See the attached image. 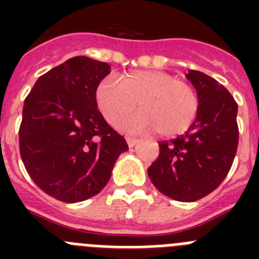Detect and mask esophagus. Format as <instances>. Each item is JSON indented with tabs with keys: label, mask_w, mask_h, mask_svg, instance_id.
Wrapping results in <instances>:
<instances>
[{
	"label": "esophagus",
	"mask_w": 259,
	"mask_h": 259,
	"mask_svg": "<svg viewBox=\"0 0 259 259\" xmlns=\"http://www.w3.org/2000/svg\"><path fill=\"white\" fill-rule=\"evenodd\" d=\"M125 140H127V144L130 148H134V146L139 143V139H136V137H131V136L125 137Z\"/></svg>",
	"instance_id": "esophagus-1"
}]
</instances>
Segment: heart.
<instances>
[{
  "mask_svg": "<svg viewBox=\"0 0 259 259\" xmlns=\"http://www.w3.org/2000/svg\"><path fill=\"white\" fill-rule=\"evenodd\" d=\"M96 101L110 124H115L134 110L140 111L120 122L131 132L157 131L174 137L189 130L200 107V97L192 84L170 72L136 70L119 77H106L98 84Z\"/></svg>",
  "mask_w": 259,
  "mask_h": 259,
  "instance_id": "heart-1",
  "label": "heart"
}]
</instances>
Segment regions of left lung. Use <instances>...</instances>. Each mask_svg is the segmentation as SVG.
<instances>
[{"label": "left lung", "mask_w": 259, "mask_h": 259, "mask_svg": "<svg viewBox=\"0 0 259 259\" xmlns=\"http://www.w3.org/2000/svg\"><path fill=\"white\" fill-rule=\"evenodd\" d=\"M187 79L200 97L196 120L184 135L159 141V155L148 168L158 191L193 202L218 188L227 176L239 145L237 104L222 84L201 71Z\"/></svg>", "instance_id": "obj_1"}]
</instances>
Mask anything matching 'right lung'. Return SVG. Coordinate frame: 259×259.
<instances>
[{"instance_id":"obj_1","label":"right lung","mask_w":259,"mask_h":259,"mask_svg":"<svg viewBox=\"0 0 259 259\" xmlns=\"http://www.w3.org/2000/svg\"><path fill=\"white\" fill-rule=\"evenodd\" d=\"M110 68L106 62L74 57L41 75L24 100L22 161L38 188L63 202L100 193L120 153L128 149L96 101L98 84Z\"/></svg>"}]
</instances>
